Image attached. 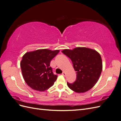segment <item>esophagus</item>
Wrapping results in <instances>:
<instances>
[{
	"label": "esophagus",
	"instance_id": "34e87169",
	"mask_svg": "<svg viewBox=\"0 0 121 121\" xmlns=\"http://www.w3.org/2000/svg\"><path fill=\"white\" fill-rule=\"evenodd\" d=\"M62 75H63V76H65V75H66V74H65V72H63V73H62Z\"/></svg>",
	"mask_w": 121,
	"mask_h": 121
}]
</instances>
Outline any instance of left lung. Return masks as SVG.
I'll return each mask as SVG.
<instances>
[{
	"mask_svg": "<svg viewBox=\"0 0 121 121\" xmlns=\"http://www.w3.org/2000/svg\"><path fill=\"white\" fill-rule=\"evenodd\" d=\"M71 60L76 72L77 79L68 86L77 93H84L95 85L100 78L102 69V59L95 50L85 47H78L73 49L61 51Z\"/></svg>",
	"mask_w": 121,
	"mask_h": 121,
	"instance_id": "left-lung-1",
	"label": "left lung"
}]
</instances>
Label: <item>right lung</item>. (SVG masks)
<instances>
[{"instance_id":"1","label":"right lung","mask_w":121,"mask_h":121,"mask_svg":"<svg viewBox=\"0 0 121 121\" xmlns=\"http://www.w3.org/2000/svg\"><path fill=\"white\" fill-rule=\"evenodd\" d=\"M60 50L38 49L26 53L20 66L25 82L32 89L44 91L52 87L57 76L53 74L50 63Z\"/></svg>"}]
</instances>
